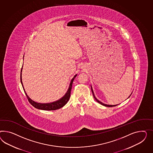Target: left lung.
<instances>
[{
    "label": "left lung",
    "mask_w": 153,
    "mask_h": 153,
    "mask_svg": "<svg viewBox=\"0 0 153 153\" xmlns=\"http://www.w3.org/2000/svg\"><path fill=\"white\" fill-rule=\"evenodd\" d=\"M91 87V91H92V94H93V96H94V97L95 98V99L96 100V101L97 102H99V103H100V104H101L102 105H103V106H106V107H113V106H117V105H106V104H104V103H102V102H101V101H100L99 100H98L97 99V98L95 97V95H94V91H93V90H92V87Z\"/></svg>",
    "instance_id": "8db88e82"
}]
</instances>
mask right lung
I'll return each instance as SVG.
<instances>
[{
    "instance_id": "1",
    "label": "right lung",
    "mask_w": 153,
    "mask_h": 153,
    "mask_svg": "<svg viewBox=\"0 0 153 153\" xmlns=\"http://www.w3.org/2000/svg\"><path fill=\"white\" fill-rule=\"evenodd\" d=\"M22 68L21 69V72H22ZM76 76H77V74H76L74 77V78L71 79L70 85V86L68 87V90L66 92V94L64 95L61 99L58 100L56 101L53 102L48 103H38L36 102H34L32 100H31L29 98V96L27 95V94L25 91V88H24L23 83H22V73H21V81L23 88V90L25 91V94L26 95L29 103H30L33 107L38 108V109H41V110H57V109H59L60 108H62L68 101V100L70 99V97L71 91V89H72V83H73V81L74 80V78L76 77Z\"/></svg>"
}]
</instances>
